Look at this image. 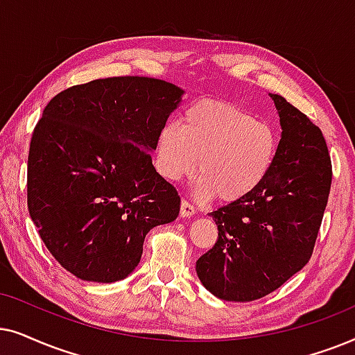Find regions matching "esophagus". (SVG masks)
Instances as JSON below:
<instances>
[{"label":"esophagus","instance_id":"1","mask_svg":"<svg viewBox=\"0 0 355 355\" xmlns=\"http://www.w3.org/2000/svg\"><path fill=\"white\" fill-rule=\"evenodd\" d=\"M195 212H196L195 206L190 205V202L185 201V200L182 201V206H180V214H182V217H193V216H195Z\"/></svg>","mask_w":355,"mask_h":355}]
</instances>
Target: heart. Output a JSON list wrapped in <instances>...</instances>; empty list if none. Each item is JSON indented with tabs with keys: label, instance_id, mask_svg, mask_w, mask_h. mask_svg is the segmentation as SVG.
Returning a JSON list of instances; mask_svg holds the SVG:
<instances>
[{
	"label": "heart",
	"instance_id": "1",
	"mask_svg": "<svg viewBox=\"0 0 355 355\" xmlns=\"http://www.w3.org/2000/svg\"><path fill=\"white\" fill-rule=\"evenodd\" d=\"M277 135L268 123L227 102H201L183 113L182 125L165 123L157 139V168L177 182L196 167L198 193L222 201L252 195L271 172Z\"/></svg>",
	"mask_w": 355,
	"mask_h": 355
}]
</instances>
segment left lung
I'll list each match as a JSON object with an SVG mask.
<instances>
[{
	"label": "left lung",
	"instance_id": "left-lung-1",
	"mask_svg": "<svg viewBox=\"0 0 355 355\" xmlns=\"http://www.w3.org/2000/svg\"><path fill=\"white\" fill-rule=\"evenodd\" d=\"M269 96L282 130L276 162L252 195L209 212L219 237L196 261L201 284L222 300L261 299L309 263L331 188L321 130L284 97Z\"/></svg>",
	"mask_w": 355,
	"mask_h": 355
}]
</instances>
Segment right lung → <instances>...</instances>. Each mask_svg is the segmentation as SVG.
Here are the masks:
<instances>
[{
	"label": "right lung",
	"mask_w": 355,
	"mask_h": 355,
	"mask_svg": "<svg viewBox=\"0 0 355 355\" xmlns=\"http://www.w3.org/2000/svg\"><path fill=\"white\" fill-rule=\"evenodd\" d=\"M185 91L154 78L96 79L60 92L31 141L27 206L45 247L83 281L138 266L146 235L180 212L150 153Z\"/></svg>",
	"instance_id": "add662e5"
}]
</instances>
